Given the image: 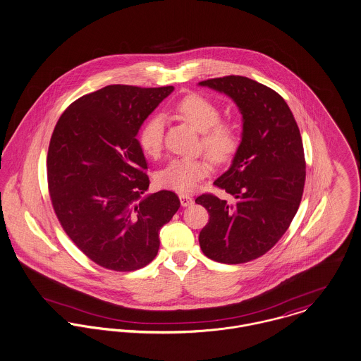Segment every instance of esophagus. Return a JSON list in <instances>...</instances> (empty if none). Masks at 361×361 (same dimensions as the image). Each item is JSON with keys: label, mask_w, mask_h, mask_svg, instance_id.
Wrapping results in <instances>:
<instances>
[{"label": "esophagus", "mask_w": 361, "mask_h": 361, "mask_svg": "<svg viewBox=\"0 0 361 361\" xmlns=\"http://www.w3.org/2000/svg\"><path fill=\"white\" fill-rule=\"evenodd\" d=\"M178 197H180L181 206H184V207H187V206H191V204L194 203V197H192L191 195L180 194L178 195Z\"/></svg>", "instance_id": "esophagus-1"}]
</instances>
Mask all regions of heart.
<instances>
[{
  "label": "heart",
  "mask_w": 361,
  "mask_h": 361,
  "mask_svg": "<svg viewBox=\"0 0 361 361\" xmlns=\"http://www.w3.org/2000/svg\"><path fill=\"white\" fill-rule=\"evenodd\" d=\"M174 111L202 133V147L216 161L231 159L240 145V129L232 119H221L219 104L200 94H188L174 107ZM165 122L161 115H152L141 128L139 142L148 157H158L164 147ZM212 162L207 157L174 158L157 174V184L165 190L187 194L207 177Z\"/></svg>",
  "instance_id": "heart-1"
}]
</instances>
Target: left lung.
<instances>
[{
	"mask_svg": "<svg viewBox=\"0 0 361 361\" xmlns=\"http://www.w3.org/2000/svg\"><path fill=\"white\" fill-rule=\"evenodd\" d=\"M199 85L232 97L243 115L232 166L214 181L235 202L213 194L195 199L209 213L199 245L217 262H249L278 243L300 207L306 176L301 133L284 99L262 83L226 75Z\"/></svg>",
	"mask_w": 361,
	"mask_h": 361,
	"instance_id": "left-lung-1",
	"label": "left lung"
}]
</instances>
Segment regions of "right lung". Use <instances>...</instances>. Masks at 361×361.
I'll return each mask as SVG.
<instances>
[{
  "mask_svg": "<svg viewBox=\"0 0 361 361\" xmlns=\"http://www.w3.org/2000/svg\"><path fill=\"white\" fill-rule=\"evenodd\" d=\"M173 86L109 85L61 114L52 133L47 174L56 217L97 265L130 272L159 250V229L180 207L178 196L149 187L136 139L141 123Z\"/></svg>",
  "mask_w": 361,
  "mask_h": 361,
  "instance_id": "right-lung-1",
  "label": "right lung"
}]
</instances>
